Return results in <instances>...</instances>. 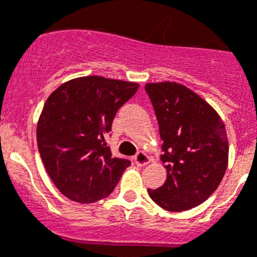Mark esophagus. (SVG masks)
I'll list each match as a JSON object with an SVG mask.
<instances>
[{"instance_id":"esophagus-1","label":"esophagus","mask_w":257,"mask_h":257,"mask_svg":"<svg viewBox=\"0 0 257 257\" xmlns=\"http://www.w3.org/2000/svg\"><path fill=\"white\" fill-rule=\"evenodd\" d=\"M135 164L138 165V167H144V165H147L148 163L151 162V158L148 156L147 154H144V152H139V154L135 156Z\"/></svg>"}]
</instances>
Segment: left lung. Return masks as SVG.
<instances>
[{"label": "left lung", "mask_w": 257, "mask_h": 257, "mask_svg": "<svg viewBox=\"0 0 257 257\" xmlns=\"http://www.w3.org/2000/svg\"><path fill=\"white\" fill-rule=\"evenodd\" d=\"M163 139L167 180L148 189L155 203L168 211H185L206 201L228 164V139L213 106L192 89L173 81L147 82Z\"/></svg>", "instance_id": "obj_1"}]
</instances>
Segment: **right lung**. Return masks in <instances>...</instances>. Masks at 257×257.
I'll return each instance as SVG.
<instances>
[{
    "instance_id": "add662e5",
    "label": "right lung",
    "mask_w": 257,
    "mask_h": 257,
    "mask_svg": "<svg viewBox=\"0 0 257 257\" xmlns=\"http://www.w3.org/2000/svg\"><path fill=\"white\" fill-rule=\"evenodd\" d=\"M138 82L84 76L63 82L48 95L37 124L44 168L61 194L92 203L107 197L131 163L111 156L105 137Z\"/></svg>"
}]
</instances>
